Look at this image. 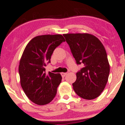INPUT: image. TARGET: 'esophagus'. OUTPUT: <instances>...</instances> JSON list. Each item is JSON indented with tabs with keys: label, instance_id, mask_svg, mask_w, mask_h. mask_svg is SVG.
I'll use <instances>...</instances> for the list:
<instances>
[{
	"label": "esophagus",
	"instance_id": "esophagus-1",
	"mask_svg": "<svg viewBox=\"0 0 125 125\" xmlns=\"http://www.w3.org/2000/svg\"><path fill=\"white\" fill-rule=\"evenodd\" d=\"M67 74V73H66V72H62V73H61V76H62V77H64V76H65V75Z\"/></svg>",
	"mask_w": 125,
	"mask_h": 125
}]
</instances>
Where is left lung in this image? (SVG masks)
<instances>
[{"mask_svg":"<svg viewBox=\"0 0 125 125\" xmlns=\"http://www.w3.org/2000/svg\"><path fill=\"white\" fill-rule=\"evenodd\" d=\"M63 36L76 64L83 66L76 73V80L72 83L73 90L84 99H94L104 90L110 73L105 48L97 38L89 33Z\"/></svg>","mask_w":125,"mask_h":125,"instance_id":"left-lung-1","label":"left lung"}]
</instances>
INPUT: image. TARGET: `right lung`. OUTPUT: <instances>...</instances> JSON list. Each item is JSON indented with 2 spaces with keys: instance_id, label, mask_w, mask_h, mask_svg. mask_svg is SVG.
Here are the masks:
<instances>
[{
  "instance_id": "obj_1",
  "label": "right lung",
  "mask_w": 125,
  "mask_h": 125,
  "mask_svg": "<svg viewBox=\"0 0 125 125\" xmlns=\"http://www.w3.org/2000/svg\"><path fill=\"white\" fill-rule=\"evenodd\" d=\"M65 41L61 35H41L24 49L18 67L20 83L29 99L38 105L48 104L56 95L62 77L60 73H47L45 67L55 49Z\"/></svg>"
}]
</instances>
